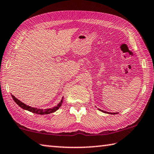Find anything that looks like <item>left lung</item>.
Returning a JSON list of instances; mask_svg holds the SVG:
<instances>
[{"label":"left lung","mask_w":154,"mask_h":154,"mask_svg":"<svg viewBox=\"0 0 154 154\" xmlns=\"http://www.w3.org/2000/svg\"><path fill=\"white\" fill-rule=\"evenodd\" d=\"M99 110H100V111H102V112H104V113H109V114H117V113H108V112H106V111H103V110H100V109H99Z\"/></svg>","instance_id":"1"}]
</instances>
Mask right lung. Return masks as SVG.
<instances>
[{"instance_id": "add662e5", "label": "right lung", "mask_w": 154, "mask_h": 154, "mask_svg": "<svg viewBox=\"0 0 154 154\" xmlns=\"http://www.w3.org/2000/svg\"><path fill=\"white\" fill-rule=\"evenodd\" d=\"M13 99H14V100L15 101L16 104H17L18 105H19L21 108H22L23 109H26V110L27 111H29L30 112H32L34 113H36V114H39V115H43V114H49V113H54V112L56 111L60 107V106L62 105V100H63V99H62L60 102L58 104V105L56 106H54V108L52 109H36V108H33V107H31V106L26 105V104L23 103L22 102H21L20 100H18L15 97L14 95H11Z\"/></svg>"}]
</instances>
